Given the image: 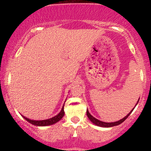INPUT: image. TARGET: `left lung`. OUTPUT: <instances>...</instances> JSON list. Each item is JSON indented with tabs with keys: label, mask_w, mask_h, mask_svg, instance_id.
<instances>
[{
	"label": "left lung",
	"mask_w": 151,
	"mask_h": 151,
	"mask_svg": "<svg viewBox=\"0 0 151 151\" xmlns=\"http://www.w3.org/2000/svg\"><path fill=\"white\" fill-rule=\"evenodd\" d=\"M138 101H139V99L138 100V101H137V104H136V106L138 104ZM136 106H135V107H136ZM134 107V108H135ZM134 108H133L132 110L131 111L129 112V114H127V115L125 117L123 118L122 119H121V120L119 121H115V122H111V123H106V122H104V121H99L98 120V119H96V118H94L93 116H91V114H90V113L89 112V111H88V109L86 110V115H87L88 118H89V119L90 121H91V122L93 123V124H95V125L98 126H100V127H104V128H109V127H113V126H118L119 125V124H122L123 122H124V121L126 120V119H127L128 117H129V116L130 115V114H131V112L133 111V110L134 109Z\"/></svg>",
	"instance_id": "1"
}]
</instances>
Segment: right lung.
I'll return each mask as SVG.
<instances>
[{
  "instance_id": "obj_1",
  "label": "right lung",
  "mask_w": 151,
  "mask_h": 151,
  "mask_svg": "<svg viewBox=\"0 0 151 151\" xmlns=\"http://www.w3.org/2000/svg\"><path fill=\"white\" fill-rule=\"evenodd\" d=\"M65 115V111H64V106H62V110L60 111V112L58 115H56L55 116L52 118H50L49 119H45V120H40V121H36V120H31V119H28V118H26L25 116L22 117L25 119L26 121H28L29 123L32 124V125L37 126H47L50 125H52V124H56L57 122H58L59 121H60L62 119V117Z\"/></svg>"
}]
</instances>
